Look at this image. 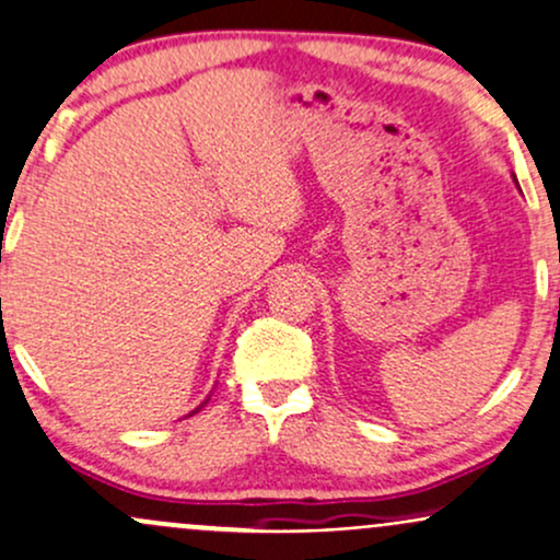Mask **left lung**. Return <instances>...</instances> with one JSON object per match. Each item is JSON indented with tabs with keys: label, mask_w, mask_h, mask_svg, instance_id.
Here are the masks:
<instances>
[{
	"label": "left lung",
	"mask_w": 560,
	"mask_h": 560,
	"mask_svg": "<svg viewBox=\"0 0 560 560\" xmlns=\"http://www.w3.org/2000/svg\"><path fill=\"white\" fill-rule=\"evenodd\" d=\"M514 182H516V177H514ZM516 187H518V182H516Z\"/></svg>",
	"instance_id": "obj_1"
}]
</instances>
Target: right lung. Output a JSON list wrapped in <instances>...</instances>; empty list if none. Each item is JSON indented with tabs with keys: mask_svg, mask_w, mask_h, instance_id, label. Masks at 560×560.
Wrapping results in <instances>:
<instances>
[{
	"mask_svg": "<svg viewBox=\"0 0 560 560\" xmlns=\"http://www.w3.org/2000/svg\"><path fill=\"white\" fill-rule=\"evenodd\" d=\"M203 404H208V399H206ZM203 404H200V407H203ZM200 407H198V409H195V412H200Z\"/></svg>",
	"mask_w": 560,
	"mask_h": 560,
	"instance_id": "add662e5",
	"label": "right lung"
}]
</instances>
